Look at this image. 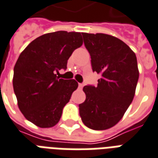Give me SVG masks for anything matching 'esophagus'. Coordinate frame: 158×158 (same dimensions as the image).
Segmentation results:
<instances>
[{"label":"esophagus","instance_id":"obj_1","mask_svg":"<svg viewBox=\"0 0 158 158\" xmlns=\"http://www.w3.org/2000/svg\"><path fill=\"white\" fill-rule=\"evenodd\" d=\"M83 87H84V84H81V83H79V89H82Z\"/></svg>","mask_w":158,"mask_h":158}]
</instances>
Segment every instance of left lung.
<instances>
[{"mask_svg":"<svg viewBox=\"0 0 158 158\" xmlns=\"http://www.w3.org/2000/svg\"><path fill=\"white\" fill-rule=\"evenodd\" d=\"M94 72L101 74L98 85H86L79 105L85 126L94 130L114 127L132 103L139 72L135 53L121 40L106 34L82 33Z\"/></svg>","mask_w":158,"mask_h":158,"instance_id":"8db88e82","label":"left lung"}]
</instances>
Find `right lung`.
<instances>
[{
    "label": "right lung",
    "instance_id": "obj_1",
    "mask_svg": "<svg viewBox=\"0 0 158 158\" xmlns=\"http://www.w3.org/2000/svg\"><path fill=\"white\" fill-rule=\"evenodd\" d=\"M82 44L81 33L60 31L36 38L20 54L14 67L13 88L28 121L40 127H51L60 121L78 83L55 74L67 69L69 58Z\"/></svg>",
    "mask_w": 158,
    "mask_h": 158
}]
</instances>
